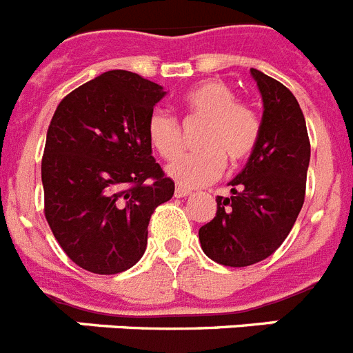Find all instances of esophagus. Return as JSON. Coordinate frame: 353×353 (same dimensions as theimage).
<instances>
[{
    "label": "esophagus",
    "instance_id": "1",
    "mask_svg": "<svg viewBox=\"0 0 353 353\" xmlns=\"http://www.w3.org/2000/svg\"><path fill=\"white\" fill-rule=\"evenodd\" d=\"M191 194V189H187V187H176L174 189V196L176 198H185V196Z\"/></svg>",
    "mask_w": 353,
    "mask_h": 353
}]
</instances>
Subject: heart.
<instances>
[{"instance_id": "heart-1", "label": "heart", "mask_w": 353, "mask_h": 353, "mask_svg": "<svg viewBox=\"0 0 353 353\" xmlns=\"http://www.w3.org/2000/svg\"><path fill=\"white\" fill-rule=\"evenodd\" d=\"M183 121H203L196 146L198 152L183 155L168 168L180 185L198 187L210 182L228 164H239L254 152L261 121L251 104L236 101L235 90L221 79H207L187 90L182 97ZM150 145L164 161H173L183 146L182 127L176 118L154 111L146 123Z\"/></svg>"}]
</instances>
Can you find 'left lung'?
<instances>
[{"instance_id": "1", "label": "left lung", "mask_w": 353, "mask_h": 353, "mask_svg": "<svg viewBox=\"0 0 353 353\" xmlns=\"http://www.w3.org/2000/svg\"><path fill=\"white\" fill-rule=\"evenodd\" d=\"M263 99L261 132L248 164L217 196L215 217L199 228L201 249L226 267L269 258L292 232L304 205L311 145L297 99L285 84L251 68Z\"/></svg>"}]
</instances>
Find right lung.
Listing matches in <instances>:
<instances>
[{
  "label": "right lung",
  "mask_w": 353,
  "mask_h": 353,
  "mask_svg": "<svg viewBox=\"0 0 353 353\" xmlns=\"http://www.w3.org/2000/svg\"><path fill=\"white\" fill-rule=\"evenodd\" d=\"M164 95L138 74L109 70L56 108L42 157L43 214L65 254L88 272L138 263L150 217L173 196L146 134Z\"/></svg>",
  "instance_id": "obj_1"
}]
</instances>
